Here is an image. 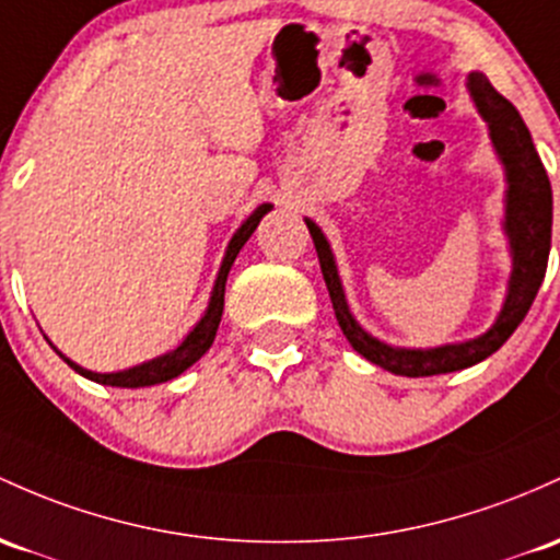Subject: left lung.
Masks as SVG:
<instances>
[{"label":"left lung","instance_id":"1","mask_svg":"<svg viewBox=\"0 0 560 560\" xmlns=\"http://www.w3.org/2000/svg\"><path fill=\"white\" fill-rule=\"evenodd\" d=\"M468 90L476 101L478 114L489 121L491 143L500 153L502 164L508 172V218L505 231L510 236V249H513V276H510V290L505 308L487 335L476 337L470 342H457V346L430 348V350H407L390 348L385 342L374 340L350 316L346 294H342L340 279H337L335 257L324 238L322 229L311 220L308 223L313 247H316L318 266H322L324 281L331 298L337 324L348 342L364 355L372 364L383 366L401 377H430V374H446L457 370H468L478 364L494 350L502 348V342L513 335L515 327L526 318L534 298H537L539 284L548 270L550 255V233H552V190L548 172L542 167L537 149L532 143V135L526 130L524 119L508 97L491 88V82L483 73H470Z\"/></svg>","mask_w":560,"mask_h":560}]
</instances>
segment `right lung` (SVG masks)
I'll return each instance as SVG.
<instances>
[{"mask_svg": "<svg viewBox=\"0 0 560 560\" xmlns=\"http://www.w3.org/2000/svg\"><path fill=\"white\" fill-rule=\"evenodd\" d=\"M270 212V205H262L257 207L255 212L249 214L247 223L242 225L236 233H233L229 249H225V257H223V266H220V273H218V281H214V290H212V300H210V308H207L205 318H201L199 324H196L194 331L186 337V340L180 342L172 353H164L159 355V359L149 361V364H140V366H132V370H125V372H110V374H97V372H90V370H82L79 364H73V361L66 359L63 353L58 350L60 359L66 361V364L71 366L73 372H79L82 377L92 380V383H101V385H114V388H145V385H156V383H167V380L177 377L180 372H186L190 364H196V361L201 359V355L207 353L212 346L214 335H218V327H220V316H223V303H225V281H229V270L233 266V260H236L238 249L247 244V238L255 233L257 223L262 220V214Z\"/></svg>", "mask_w": 560, "mask_h": 560, "instance_id": "1", "label": "right lung"}]
</instances>
